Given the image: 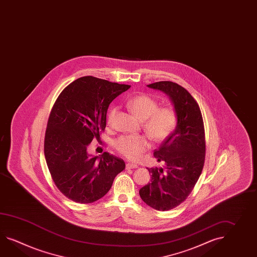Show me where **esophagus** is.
Returning <instances> with one entry per match:
<instances>
[{"label": "esophagus", "instance_id": "esophagus-1", "mask_svg": "<svg viewBox=\"0 0 257 257\" xmlns=\"http://www.w3.org/2000/svg\"><path fill=\"white\" fill-rule=\"evenodd\" d=\"M125 167L126 170H131V169H137V168H138V165L134 164V163H127Z\"/></svg>", "mask_w": 257, "mask_h": 257}]
</instances>
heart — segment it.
<instances>
[{"label": "heart", "instance_id": "obj_1", "mask_svg": "<svg viewBox=\"0 0 257 257\" xmlns=\"http://www.w3.org/2000/svg\"><path fill=\"white\" fill-rule=\"evenodd\" d=\"M128 108L138 119L144 120V129L155 142H161L170 137L177 123L176 112L171 107L159 108L154 98L148 95H137L127 102ZM117 108H112L108 113V123L111 122ZM150 147L149 137L144 135L124 136L118 138L114 148L120 155L131 160H137Z\"/></svg>", "mask_w": 257, "mask_h": 257}]
</instances>
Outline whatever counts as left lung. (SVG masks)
<instances>
[{
  "instance_id": "1",
  "label": "left lung",
  "mask_w": 257,
  "mask_h": 257,
  "mask_svg": "<svg viewBox=\"0 0 257 257\" xmlns=\"http://www.w3.org/2000/svg\"><path fill=\"white\" fill-rule=\"evenodd\" d=\"M148 86L170 97L177 123L160 149L155 150V158L165 164V170L148 169L151 181L139 190V194L152 208L168 211L187 198L199 179L205 163L204 122L198 104L183 86L171 81Z\"/></svg>"
}]
</instances>
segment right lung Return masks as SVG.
Segmentation results:
<instances>
[{
  "label": "right lung",
  "mask_w": 257,
  "mask_h": 257,
  "mask_svg": "<svg viewBox=\"0 0 257 257\" xmlns=\"http://www.w3.org/2000/svg\"><path fill=\"white\" fill-rule=\"evenodd\" d=\"M131 86L93 76L74 80L52 107L44 141L46 162L52 180L69 199L93 203L108 193L124 161L104 152L88 154L94 138L105 130L108 106Z\"/></svg>",
  "instance_id": "1"
}]
</instances>
